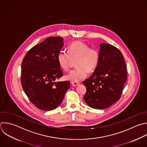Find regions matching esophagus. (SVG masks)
<instances>
[{
  "label": "esophagus",
  "mask_w": 147,
  "mask_h": 147,
  "mask_svg": "<svg viewBox=\"0 0 147 147\" xmlns=\"http://www.w3.org/2000/svg\"><path fill=\"white\" fill-rule=\"evenodd\" d=\"M71 84H72V85L73 86H77L79 85L80 83H78V82H72Z\"/></svg>",
  "instance_id": "34e87169"
}]
</instances>
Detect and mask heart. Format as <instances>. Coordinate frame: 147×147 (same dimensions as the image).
Masks as SVG:
<instances>
[{
    "instance_id": "obj_1",
    "label": "heart",
    "mask_w": 147,
    "mask_h": 147,
    "mask_svg": "<svg viewBox=\"0 0 147 147\" xmlns=\"http://www.w3.org/2000/svg\"><path fill=\"white\" fill-rule=\"evenodd\" d=\"M99 59L98 50L81 41H74L68 48V52L60 51L57 56V60L60 68L68 71L72 60H76L75 69L71 71L65 76L67 80L78 82L85 79L87 72H92L96 68Z\"/></svg>"
}]
</instances>
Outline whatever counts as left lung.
I'll use <instances>...</instances> for the list:
<instances>
[{
	"label": "left lung",
	"instance_id": "obj_1",
	"mask_svg": "<svg viewBox=\"0 0 147 147\" xmlns=\"http://www.w3.org/2000/svg\"><path fill=\"white\" fill-rule=\"evenodd\" d=\"M99 59L92 75L83 82L86 103L96 109H106L121 96L127 79L126 66L120 51L113 45L100 44Z\"/></svg>",
	"mask_w": 147,
	"mask_h": 147
}]
</instances>
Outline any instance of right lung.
I'll return each instance as SVG.
<instances>
[{"mask_svg":"<svg viewBox=\"0 0 147 147\" xmlns=\"http://www.w3.org/2000/svg\"><path fill=\"white\" fill-rule=\"evenodd\" d=\"M63 46V38L48 37L32 48L22 60V87L39 109L50 111L57 107L70 87L69 81L55 82L63 75L57 60Z\"/></svg>","mask_w":147,"mask_h":147,"instance_id":"right-lung-1","label":"right lung"}]
</instances>
